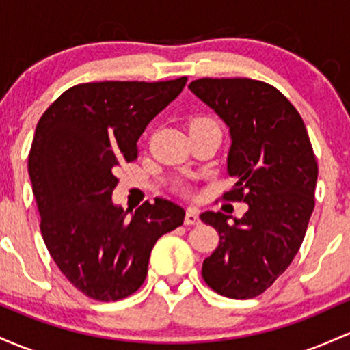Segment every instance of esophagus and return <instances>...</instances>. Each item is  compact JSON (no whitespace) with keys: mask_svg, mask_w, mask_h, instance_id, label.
<instances>
[{"mask_svg":"<svg viewBox=\"0 0 350 350\" xmlns=\"http://www.w3.org/2000/svg\"><path fill=\"white\" fill-rule=\"evenodd\" d=\"M200 218H198V211L196 208H188L187 215H185V225H198Z\"/></svg>","mask_w":350,"mask_h":350,"instance_id":"esophagus-1","label":"esophagus"}]
</instances>
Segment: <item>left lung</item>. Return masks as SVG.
<instances>
[{"mask_svg": "<svg viewBox=\"0 0 350 350\" xmlns=\"http://www.w3.org/2000/svg\"><path fill=\"white\" fill-rule=\"evenodd\" d=\"M188 88L230 127L228 175L234 185L223 198L248 203L233 224L221 211L200 215L219 234L202 276L221 296L251 299L288 269L301 248L314 210L316 155L299 112L273 85L203 77Z\"/></svg>", "mask_w": 350, "mask_h": 350, "instance_id": "left-lung-1", "label": "left lung"}]
</instances>
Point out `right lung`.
Wrapping results in <instances>:
<instances>
[{
	"instance_id": "add662e5",
	"label": "right lung",
	"mask_w": 350,
	"mask_h": 350,
	"mask_svg": "<svg viewBox=\"0 0 350 350\" xmlns=\"http://www.w3.org/2000/svg\"><path fill=\"white\" fill-rule=\"evenodd\" d=\"M187 77L104 81L62 92L36 125L27 172L41 234L61 273L85 296L119 301L144 284L150 251L183 223L163 198L132 213L113 205L116 168L137 159L148 122L182 92Z\"/></svg>"
}]
</instances>
